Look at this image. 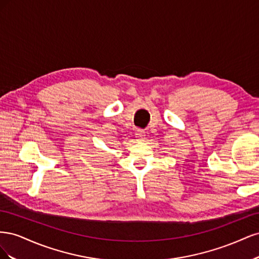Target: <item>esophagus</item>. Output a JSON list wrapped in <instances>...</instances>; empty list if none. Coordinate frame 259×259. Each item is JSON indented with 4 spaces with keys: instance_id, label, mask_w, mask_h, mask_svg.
<instances>
[{
    "instance_id": "1",
    "label": "esophagus",
    "mask_w": 259,
    "mask_h": 259,
    "mask_svg": "<svg viewBox=\"0 0 259 259\" xmlns=\"http://www.w3.org/2000/svg\"><path fill=\"white\" fill-rule=\"evenodd\" d=\"M145 132L143 131V130H137L136 132H135V137H136V139L137 140H144L145 139Z\"/></svg>"
}]
</instances>
